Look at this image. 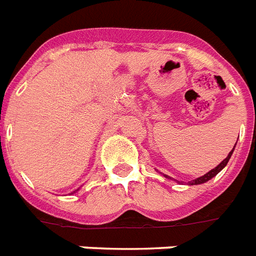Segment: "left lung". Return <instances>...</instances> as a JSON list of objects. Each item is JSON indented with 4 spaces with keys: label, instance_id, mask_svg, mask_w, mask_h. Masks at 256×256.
Listing matches in <instances>:
<instances>
[{
    "label": "left lung",
    "instance_id": "obj_1",
    "mask_svg": "<svg viewBox=\"0 0 256 256\" xmlns=\"http://www.w3.org/2000/svg\"><path fill=\"white\" fill-rule=\"evenodd\" d=\"M236 145H237V142H236ZM236 145H234V148H236ZM234 148H233V149H232V152H230V153L228 154V157L225 158V160H224V161L218 164V166H216V168H212V170H210V171H208V172L202 175V176H199V178H196V179H194V180L188 182V186L202 184V183H206V182L210 180V179H212L213 176H216V175L218 174L220 171L222 170V168H225V166H226V164H228V162H229L230 157H232V154H233V152H234ZM162 175H164V176L166 179H171V180H172V178H171V176H168V175H164V174H162Z\"/></svg>",
    "mask_w": 256,
    "mask_h": 256
}]
</instances>
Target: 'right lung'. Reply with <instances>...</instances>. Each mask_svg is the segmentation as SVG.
Returning <instances> with one entry per match:
<instances>
[{
  "label": "right lung",
  "mask_w": 256,
  "mask_h": 256,
  "mask_svg": "<svg viewBox=\"0 0 256 256\" xmlns=\"http://www.w3.org/2000/svg\"><path fill=\"white\" fill-rule=\"evenodd\" d=\"M77 191H78V190H77Z\"/></svg>",
  "instance_id": "obj_1"
}]
</instances>
